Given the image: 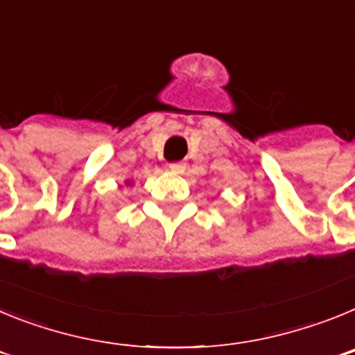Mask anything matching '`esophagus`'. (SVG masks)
<instances>
[{
    "instance_id": "34e87169",
    "label": "esophagus",
    "mask_w": 355,
    "mask_h": 355,
    "mask_svg": "<svg viewBox=\"0 0 355 355\" xmlns=\"http://www.w3.org/2000/svg\"><path fill=\"white\" fill-rule=\"evenodd\" d=\"M168 171H171L172 174H183L184 165L183 163H172V165H168Z\"/></svg>"
}]
</instances>
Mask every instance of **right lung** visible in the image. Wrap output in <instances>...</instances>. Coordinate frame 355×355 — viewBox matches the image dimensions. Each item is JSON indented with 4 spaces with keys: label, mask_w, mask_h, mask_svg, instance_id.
Segmentation results:
<instances>
[{
    "label": "right lung",
    "mask_w": 355,
    "mask_h": 355,
    "mask_svg": "<svg viewBox=\"0 0 355 355\" xmlns=\"http://www.w3.org/2000/svg\"><path fill=\"white\" fill-rule=\"evenodd\" d=\"M128 187V184H131V180H126V183H124Z\"/></svg>",
    "instance_id": "add662e5"
}]
</instances>
